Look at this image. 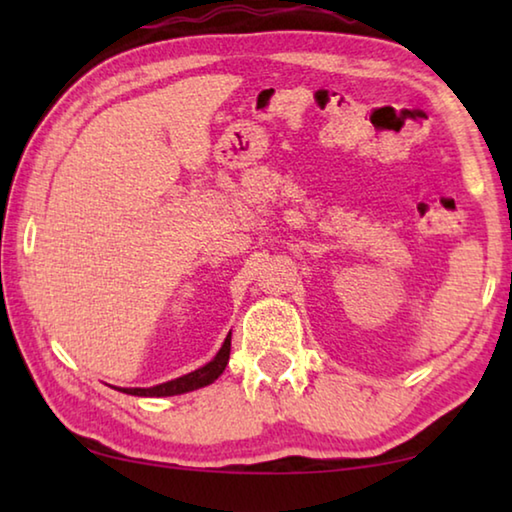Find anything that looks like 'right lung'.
I'll list each match as a JSON object with an SVG mask.
<instances>
[{
	"label": "right lung",
	"instance_id": "add662e5",
	"mask_svg": "<svg viewBox=\"0 0 512 512\" xmlns=\"http://www.w3.org/2000/svg\"><path fill=\"white\" fill-rule=\"evenodd\" d=\"M230 336H232V332L225 336V341L221 345V350L216 352V357L194 372H187V375H183V377L164 381V384L151 386V388H117V391L126 393V395H135V397H171V395H183L189 391H196V388L212 384L214 379H219L223 375L225 366H228Z\"/></svg>",
	"mask_w": 512,
	"mask_h": 512
}]
</instances>
